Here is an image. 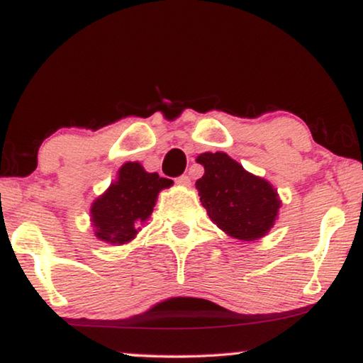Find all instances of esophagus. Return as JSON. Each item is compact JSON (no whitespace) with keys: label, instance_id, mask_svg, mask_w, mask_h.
<instances>
[{"label":"esophagus","instance_id":"esophagus-1","mask_svg":"<svg viewBox=\"0 0 363 363\" xmlns=\"http://www.w3.org/2000/svg\"><path fill=\"white\" fill-rule=\"evenodd\" d=\"M176 184H179V186H184V187L191 186V177H189L187 174H182V176L177 177V179H176Z\"/></svg>","mask_w":363,"mask_h":363}]
</instances>
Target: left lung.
Instances as JSON below:
<instances>
[{"label": "left lung", "instance_id": "8db88e82", "mask_svg": "<svg viewBox=\"0 0 363 363\" xmlns=\"http://www.w3.org/2000/svg\"><path fill=\"white\" fill-rule=\"evenodd\" d=\"M203 176L196 182L210 220L226 235L254 241L272 228L279 215V194L262 177L247 172L223 151L202 153Z\"/></svg>", "mask_w": 363, "mask_h": 363}]
</instances>
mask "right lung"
<instances>
[{
    "mask_svg": "<svg viewBox=\"0 0 363 363\" xmlns=\"http://www.w3.org/2000/svg\"><path fill=\"white\" fill-rule=\"evenodd\" d=\"M171 186V179L147 172L140 163L123 164L117 181L91 205L97 240L117 246L132 241L153 212L158 194Z\"/></svg>",
    "mask_w": 363,
    "mask_h": 363,
    "instance_id": "1",
    "label": "right lung"
}]
</instances>
